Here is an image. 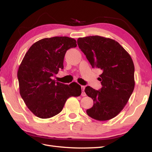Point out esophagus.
<instances>
[{"mask_svg":"<svg viewBox=\"0 0 152 152\" xmlns=\"http://www.w3.org/2000/svg\"><path fill=\"white\" fill-rule=\"evenodd\" d=\"M85 87H86L84 86H81V88H82V94H81V95L82 96H86V93L84 92Z\"/></svg>","mask_w":152,"mask_h":152,"instance_id":"esophagus-1","label":"esophagus"}]
</instances>
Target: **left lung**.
Returning <instances> with one entry per match:
<instances>
[{"label":"left lung","instance_id":"8db88e82","mask_svg":"<svg viewBox=\"0 0 152 152\" xmlns=\"http://www.w3.org/2000/svg\"><path fill=\"white\" fill-rule=\"evenodd\" d=\"M77 44L92 67L102 71V88L97 91L87 86L85 89L86 94L94 102L86 113L97 121L112 119L122 111L134 91L132 59L122 45L112 39L89 36L79 38Z\"/></svg>","mask_w":152,"mask_h":152}]
</instances>
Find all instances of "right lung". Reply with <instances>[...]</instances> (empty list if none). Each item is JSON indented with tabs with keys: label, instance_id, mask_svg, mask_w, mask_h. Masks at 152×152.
Here are the masks:
<instances>
[{
	"label": "right lung",
	"instance_id": "add662e5",
	"mask_svg": "<svg viewBox=\"0 0 152 152\" xmlns=\"http://www.w3.org/2000/svg\"><path fill=\"white\" fill-rule=\"evenodd\" d=\"M68 37L45 38L34 43L18 68L20 93L26 107L35 116L50 118L61 112L68 98L79 96V84L66 85L52 79L60 69L66 50L77 47Z\"/></svg>",
	"mask_w": 152,
	"mask_h": 152
}]
</instances>
